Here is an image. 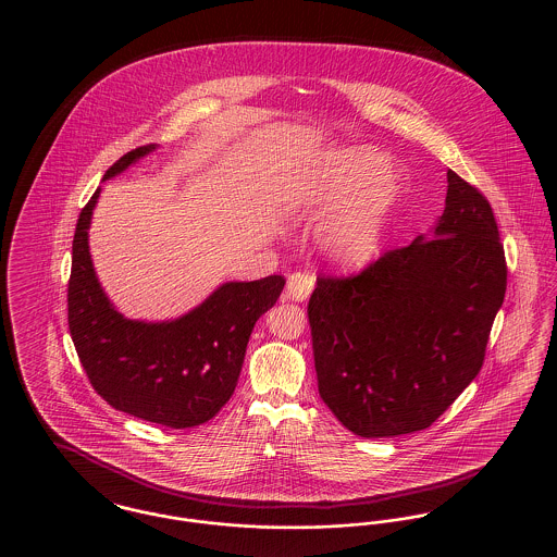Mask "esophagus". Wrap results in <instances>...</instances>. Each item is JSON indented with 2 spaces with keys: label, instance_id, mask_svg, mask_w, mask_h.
<instances>
[{
  "label": "esophagus",
  "instance_id": "1",
  "mask_svg": "<svg viewBox=\"0 0 557 557\" xmlns=\"http://www.w3.org/2000/svg\"><path fill=\"white\" fill-rule=\"evenodd\" d=\"M313 288H315L313 277L309 273L296 271V273H292L290 277H288L286 294H288V298L294 300V302H302V300H307L311 296Z\"/></svg>",
  "mask_w": 557,
  "mask_h": 557
}]
</instances>
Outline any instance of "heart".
I'll return each mask as SVG.
<instances>
[{
	"label": "heart",
	"mask_w": 557,
	"mask_h": 557,
	"mask_svg": "<svg viewBox=\"0 0 557 557\" xmlns=\"http://www.w3.org/2000/svg\"><path fill=\"white\" fill-rule=\"evenodd\" d=\"M400 175L366 146L323 152L282 187L286 221L318 216L313 244L319 257L341 269L370 265L380 255L400 198Z\"/></svg>",
	"instance_id": "1"
}]
</instances>
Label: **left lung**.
I'll return each mask as SVG.
<instances>
[{
	"label": "left lung",
	"mask_w": 557,
	"mask_h": 557,
	"mask_svg": "<svg viewBox=\"0 0 557 557\" xmlns=\"http://www.w3.org/2000/svg\"><path fill=\"white\" fill-rule=\"evenodd\" d=\"M445 211L409 246L309 300L319 395L352 434L432 424L478 375L507 286L495 214L447 171Z\"/></svg>",
	"instance_id": "8db88e82"
}]
</instances>
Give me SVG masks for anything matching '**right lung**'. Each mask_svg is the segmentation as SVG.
Instances as JSON below:
<instances>
[{
  "label": "right lung",
  "mask_w": 557,
  "mask_h": 557,
  "mask_svg": "<svg viewBox=\"0 0 557 557\" xmlns=\"http://www.w3.org/2000/svg\"><path fill=\"white\" fill-rule=\"evenodd\" d=\"M157 148L148 144L127 152L104 182ZM100 191L81 211L69 282V327L85 373L108 405L133 418L166 428L205 424L234 395L252 327L275 305L286 280L223 282L175 319L125 318L110 302L89 252Z\"/></svg>",
  "instance_id": "right-lung-1"
}]
</instances>
